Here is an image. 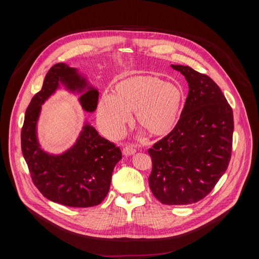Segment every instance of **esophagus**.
Returning <instances> with one entry per match:
<instances>
[{
	"label": "esophagus",
	"mask_w": 259,
	"mask_h": 259,
	"mask_svg": "<svg viewBox=\"0 0 259 259\" xmlns=\"http://www.w3.org/2000/svg\"><path fill=\"white\" fill-rule=\"evenodd\" d=\"M135 153H136V150L134 149L133 146L128 145V146H125L124 149H123V154L125 156H131V155H134Z\"/></svg>",
	"instance_id": "34e87169"
}]
</instances>
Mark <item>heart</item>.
Masks as SVG:
<instances>
[{
	"label": "heart",
	"mask_w": 259,
	"mask_h": 259,
	"mask_svg": "<svg viewBox=\"0 0 259 259\" xmlns=\"http://www.w3.org/2000/svg\"><path fill=\"white\" fill-rule=\"evenodd\" d=\"M184 101L182 88L153 76H135L119 82L115 94H103L97 121L109 137H120L134 112V121L152 136L169 133L176 125Z\"/></svg>",
	"instance_id": "1"
}]
</instances>
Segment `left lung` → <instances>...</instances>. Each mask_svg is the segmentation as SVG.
<instances>
[{
	"instance_id": "1",
	"label": "left lung",
	"mask_w": 259,
	"mask_h": 259,
	"mask_svg": "<svg viewBox=\"0 0 259 259\" xmlns=\"http://www.w3.org/2000/svg\"><path fill=\"white\" fill-rule=\"evenodd\" d=\"M171 67L189 83V95L174 129L149 154L150 188L165 205L205 198L228 169L233 145V109L217 84L188 65Z\"/></svg>"
}]
</instances>
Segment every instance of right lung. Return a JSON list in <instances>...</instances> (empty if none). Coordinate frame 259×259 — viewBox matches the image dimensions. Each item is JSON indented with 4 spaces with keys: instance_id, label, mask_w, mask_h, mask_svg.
<instances>
[{
    "instance_id": "add662e5",
    "label": "right lung",
    "mask_w": 259,
    "mask_h": 259,
    "mask_svg": "<svg viewBox=\"0 0 259 259\" xmlns=\"http://www.w3.org/2000/svg\"><path fill=\"white\" fill-rule=\"evenodd\" d=\"M63 85L81 94L82 108L93 113L98 90L78 69L65 63L54 64L45 77L41 91L28 104L21 130V151L32 182L48 200L67 206L87 208L100 204L106 197L115 166L122 159L119 146L101 137L85 121L75 144L60 155L45 152L36 134L42 105Z\"/></svg>"
}]
</instances>
